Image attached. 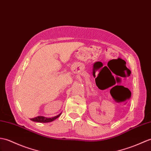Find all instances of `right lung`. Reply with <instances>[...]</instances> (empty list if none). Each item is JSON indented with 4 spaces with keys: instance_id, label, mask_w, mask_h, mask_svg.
Returning a JSON list of instances; mask_svg holds the SVG:
<instances>
[{
    "instance_id": "1",
    "label": "right lung",
    "mask_w": 151,
    "mask_h": 151,
    "mask_svg": "<svg viewBox=\"0 0 151 151\" xmlns=\"http://www.w3.org/2000/svg\"><path fill=\"white\" fill-rule=\"evenodd\" d=\"M61 114L62 113H60L57 116H56L52 117V118H47V117L43 116H37L35 118H31L30 120L33 122H40V123H48V122H51L52 121H54L55 120H56V119L58 118L60 116Z\"/></svg>"
}]
</instances>
